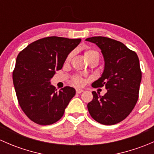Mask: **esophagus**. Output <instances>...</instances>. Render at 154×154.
<instances>
[{
	"mask_svg": "<svg viewBox=\"0 0 154 154\" xmlns=\"http://www.w3.org/2000/svg\"><path fill=\"white\" fill-rule=\"evenodd\" d=\"M76 92H77V94H80V93L83 92V90L80 89V88H77V89H76Z\"/></svg>",
	"mask_w": 154,
	"mask_h": 154,
	"instance_id": "esophagus-1",
	"label": "esophagus"
}]
</instances>
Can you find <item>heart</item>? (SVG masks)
Masks as SVG:
<instances>
[{
  "label": "heart",
  "instance_id": "1",
  "mask_svg": "<svg viewBox=\"0 0 154 154\" xmlns=\"http://www.w3.org/2000/svg\"><path fill=\"white\" fill-rule=\"evenodd\" d=\"M95 55H98V53H97V51H94V50H88V51H86V52H85V57H86L87 60H88L90 57ZM71 54L68 56L67 59H66V61L69 62L70 60H71ZM73 82H74L76 85L80 86V85H82L83 83V79L81 77L77 76V77H74V79H73Z\"/></svg>",
  "mask_w": 154,
  "mask_h": 154
}]
</instances>
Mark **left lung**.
I'll use <instances>...</instances> for the list:
<instances>
[{
  "label": "left lung",
  "mask_w": 154,
  "mask_h": 154,
  "mask_svg": "<svg viewBox=\"0 0 154 154\" xmlns=\"http://www.w3.org/2000/svg\"><path fill=\"white\" fill-rule=\"evenodd\" d=\"M86 41L100 48L104 59L103 74L91 86H105L107 89L103 96L92 91L93 99L87 105L88 110L98 123L116 125L130 115L139 98L142 80L139 57L123 43L107 37H90Z\"/></svg>",
  "instance_id": "left-lung-1"
}]
</instances>
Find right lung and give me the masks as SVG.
Segmentation results:
<instances>
[{
  "label": "right lung",
  "mask_w": 154,
  "mask_h": 154,
  "mask_svg": "<svg viewBox=\"0 0 154 154\" xmlns=\"http://www.w3.org/2000/svg\"><path fill=\"white\" fill-rule=\"evenodd\" d=\"M80 42V38L46 37L18 54L12 73L14 87L21 109L35 123L49 125L58 122L75 95L72 87L57 91L50 81Z\"/></svg>",
  "instance_id": "obj_1"
}]
</instances>
